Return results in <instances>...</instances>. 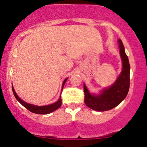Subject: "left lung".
Segmentation results:
<instances>
[{"mask_svg": "<svg viewBox=\"0 0 147 147\" xmlns=\"http://www.w3.org/2000/svg\"><path fill=\"white\" fill-rule=\"evenodd\" d=\"M120 56L122 61V70L117 80L111 86L104 89L99 95L89 92L84 84L86 105L97 111H106L119 105L125 99L130 86V64L124 46L120 39L118 40Z\"/></svg>", "mask_w": 147, "mask_h": 147, "instance_id": "1", "label": "left lung"}]
</instances>
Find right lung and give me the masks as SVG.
<instances>
[{
	"mask_svg": "<svg viewBox=\"0 0 147 147\" xmlns=\"http://www.w3.org/2000/svg\"><path fill=\"white\" fill-rule=\"evenodd\" d=\"M67 79H68V78H66L63 81V84H62V90H63V86L65 82H66ZM12 90L15 97H16V99H17L18 102L21 103L22 105L24 106L25 108H26L28 111H30V112L32 113H34L42 114V115L48 114V113H50L53 112V111H56L57 109H58L61 106V96L59 99H58V101L55 103H54V104H50V105H47V106H38L36 105H33V104H28V103L25 102L24 101L22 100V99L17 95V94L16 93V92H15L14 89V87L13 86H12Z\"/></svg>",
	"mask_w": 147,
	"mask_h": 147,
	"instance_id": "right-lung-1",
	"label": "right lung"
}]
</instances>
